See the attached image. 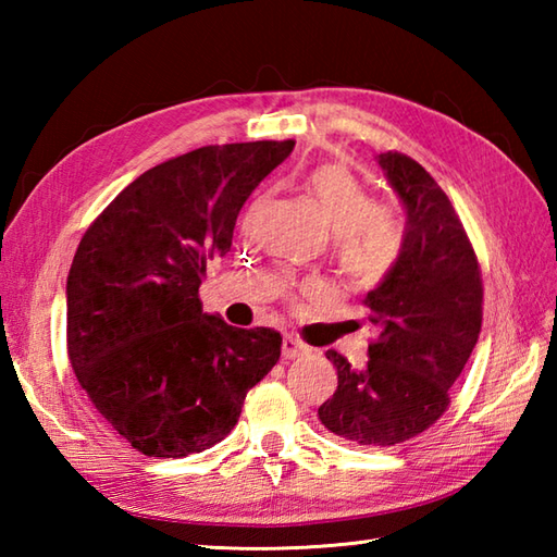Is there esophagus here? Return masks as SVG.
<instances>
[{
    "label": "esophagus",
    "instance_id": "obj_1",
    "mask_svg": "<svg viewBox=\"0 0 557 557\" xmlns=\"http://www.w3.org/2000/svg\"><path fill=\"white\" fill-rule=\"evenodd\" d=\"M301 354H306V347L301 345V342L294 339L292 335H285V339H282V357L297 359V357H301Z\"/></svg>",
    "mask_w": 557,
    "mask_h": 557
}]
</instances>
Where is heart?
<instances>
[{
	"mask_svg": "<svg viewBox=\"0 0 557 557\" xmlns=\"http://www.w3.org/2000/svg\"><path fill=\"white\" fill-rule=\"evenodd\" d=\"M304 194L333 230V258L357 285L381 282L405 246V222L385 200H373L357 176L339 164H321L304 176Z\"/></svg>",
	"mask_w": 557,
	"mask_h": 557,
	"instance_id": "1",
	"label": "heart"
}]
</instances>
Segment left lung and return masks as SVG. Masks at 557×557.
I'll list each match as a JSON object with an SVG mask.
<instances>
[{"mask_svg":"<svg viewBox=\"0 0 557 557\" xmlns=\"http://www.w3.org/2000/svg\"><path fill=\"white\" fill-rule=\"evenodd\" d=\"M377 162L407 208L405 246L363 299L375 335L369 361L351 369L330 349L337 389L318 409L330 433L363 447L405 443L443 417L483 321L481 265L449 198L405 152Z\"/></svg>","mask_w":557,"mask_h":557,"instance_id":"1","label":"left lung"}]
</instances>
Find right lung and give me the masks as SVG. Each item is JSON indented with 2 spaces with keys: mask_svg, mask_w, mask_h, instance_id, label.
<instances>
[{
  "mask_svg": "<svg viewBox=\"0 0 557 557\" xmlns=\"http://www.w3.org/2000/svg\"><path fill=\"white\" fill-rule=\"evenodd\" d=\"M294 140L203 146L144 172L90 222L66 277V354L102 419L148 457L218 445L280 359L270 327L203 313L208 260Z\"/></svg>",
  "mask_w": 557,
  "mask_h": 557,
  "instance_id": "right-lung-1",
  "label": "right lung"
}]
</instances>
